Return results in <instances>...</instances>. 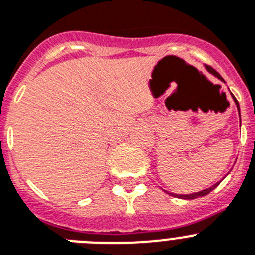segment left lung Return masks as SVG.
Here are the masks:
<instances>
[{"label": "left lung", "instance_id": "8db88e82", "mask_svg": "<svg viewBox=\"0 0 255 255\" xmlns=\"http://www.w3.org/2000/svg\"><path fill=\"white\" fill-rule=\"evenodd\" d=\"M206 68H207V71L208 72H211L213 75V76H216L217 79L219 80H221V81H224V79H222L221 76H220L219 73L216 72V71L213 70L212 67H210V66H206ZM234 98V102H235V104H236V107H238V109H239V103H238V100L235 99V96H233ZM239 114H240V109H239ZM220 183H216V184L215 185H212V187H210V188H207V189H203V190H201V192H197V193H193V194H176V193H170V196H174V197H178V198H183V199H196V198H198V197H205L206 194H208L211 192V190L212 189H215V188L217 187V185H219Z\"/></svg>", "mask_w": 255, "mask_h": 255}]
</instances>
